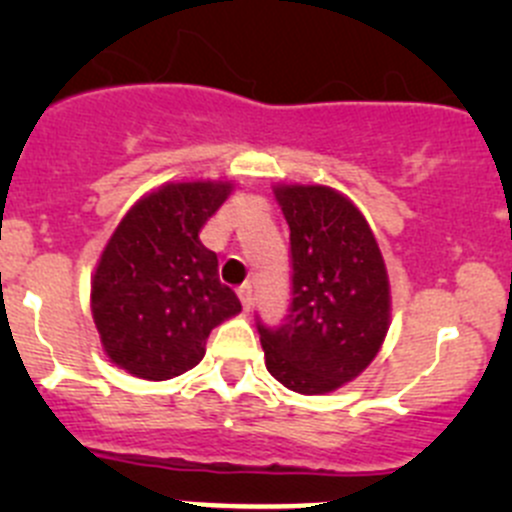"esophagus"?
I'll return each mask as SVG.
<instances>
[{
  "instance_id": "1",
  "label": "esophagus",
  "mask_w": 512,
  "mask_h": 512,
  "mask_svg": "<svg viewBox=\"0 0 512 512\" xmlns=\"http://www.w3.org/2000/svg\"><path fill=\"white\" fill-rule=\"evenodd\" d=\"M237 297H240L242 307L250 309V307H252V299H255V292H252V285H242L240 289H237Z\"/></svg>"
}]
</instances>
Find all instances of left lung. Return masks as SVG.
<instances>
[{"label": "left lung", "mask_w": 512, "mask_h": 512, "mask_svg": "<svg viewBox=\"0 0 512 512\" xmlns=\"http://www.w3.org/2000/svg\"><path fill=\"white\" fill-rule=\"evenodd\" d=\"M289 225L292 302L257 319L267 371L297 394H329L371 364L389 329L384 257L359 208L327 185H277Z\"/></svg>", "instance_id": "obj_1"}]
</instances>
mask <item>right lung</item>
<instances>
[{
	"label": "right lung",
	"mask_w": 512,
	"mask_h": 512,
	"mask_svg": "<svg viewBox=\"0 0 512 512\" xmlns=\"http://www.w3.org/2000/svg\"><path fill=\"white\" fill-rule=\"evenodd\" d=\"M230 183H168L138 200L108 240L91 282L103 352L128 374L165 381L205 356L208 334L240 299L218 277V255L198 232Z\"/></svg>",
	"instance_id": "1"
}]
</instances>
